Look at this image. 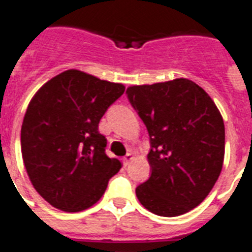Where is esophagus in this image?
I'll return each instance as SVG.
<instances>
[{
    "mask_svg": "<svg viewBox=\"0 0 252 252\" xmlns=\"http://www.w3.org/2000/svg\"><path fill=\"white\" fill-rule=\"evenodd\" d=\"M133 158H134V155L132 154V153H128V154L123 158V161H124V164L128 165L130 163V160H133Z\"/></svg>",
    "mask_w": 252,
    "mask_h": 252,
    "instance_id": "obj_1",
    "label": "esophagus"
}]
</instances>
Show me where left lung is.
Returning <instances> with one entry per match:
<instances>
[{"label":"left lung","instance_id":"obj_1","mask_svg":"<svg viewBox=\"0 0 252 252\" xmlns=\"http://www.w3.org/2000/svg\"><path fill=\"white\" fill-rule=\"evenodd\" d=\"M150 136L151 176L137 186L146 210L173 218L197 207L218 181L225 153V126L212 98L191 80L126 89Z\"/></svg>","mask_w":252,"mask_h":252}]
</instances>
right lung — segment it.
Instances as JSON below:
<instances>
[{
  "instance_id": "1",
  "label": "right lung",
  "mask_w": 252,
  "mask_h": 252,
  "mask_svg": "<svg viewBox=\"0 0 252 252\" xmlns=\"http://www.w3.org/2000/svg\"><path fill=\"white\" fill-rule=\"evenodd\" d=\"M124 91L123 84L67 69L32 97L20 132L22 157L33 188L53 207H92L122 168L120 160L106 155L98 124Z\"/></svg>"
}]
</instances>
